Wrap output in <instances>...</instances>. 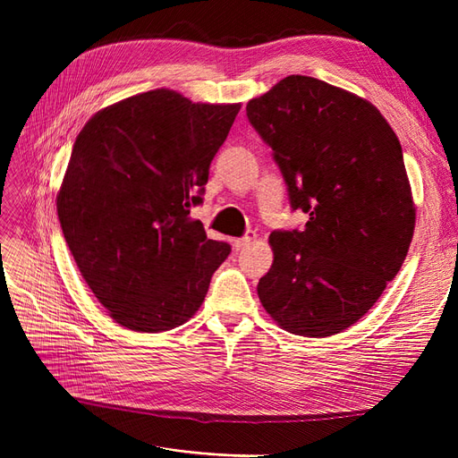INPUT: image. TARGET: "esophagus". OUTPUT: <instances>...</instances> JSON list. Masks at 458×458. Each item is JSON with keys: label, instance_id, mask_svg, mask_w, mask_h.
Here are the masks:
<instances>
[{"label": "esophagus", "instance_id": "1", "mask_svg": "<svg viewBox=\"0 0 458 458\" xmlns=\"http://www.w3.org/2000/svg\"><path fill=\"white\" fill-rule=\"evenodd\" d=\"M254 239H256V233H254V231L246 233L244 237H241V239H237V241L233 242V244H234V250H244V248H246L248 244H250Z\"/></svg>", "mask_w": 458, "mask_h": 458}]
</instances>
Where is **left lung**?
I'll list each match as a JSON object with an SVG mask.
<instances>
[{"instance_id": "8db88e82", "label": "left lung", "mask_w": 458, "mask_h": 458, "mask_svg": "<svg viewBox=\"0 0 458 458\" xmlns=\"http://www.w3.org/2000/svg\"><path fill=\"white\" fill-rule=\"evenodd\" d=\"M306 227L271 233L261 306L325 338L357 323L403 266L414 208L403 150L380 110L323 80L288 76L246 105Z\"/></svg>"}]
</instances>
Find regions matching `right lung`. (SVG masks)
<instances>
[{"instance_id":"1","label":"right lung","mask_w":458,"mask_h":458,"mask_svg":"<svg viewBox=\"0 0 458 458\" xmlns=\"http://www.w3.org/2000/svg\"><path fill=\"white\" fill-rule=\"evenodd\" d=\"M239 110L155 89L97 113L76 137L57 212L81 276L118 325L164 332L202 306L231 246L208 239L191 208Z\"/></svg>"}]
</instances>
